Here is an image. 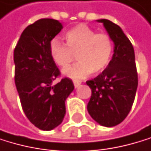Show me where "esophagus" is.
<instances>
[{"mask_svg": "<svg viewBox=\"0 0 151 151\" xmlns=\"http://www.w3.org/2000/svg\"><path fill=\"white\" fill-rule=\"evenodd\" d=\"M73 84H74V87L75 88H78L81 84V82L79 81H73Z\"/></svg>", "mask_w": 151, "mask_h": 151, "instance_id": "34e87169", "label": "esophagus"}]
</instances>
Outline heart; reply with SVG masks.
<instances>
[{
    "label": "heart",
    "instance_id": "obj_1",
    "mask_svg": "<svg viewBox=\"0 0 151 151\" xmlns=\"http://www.w3.org/2000/svg\"><path fill=\"white\" fill-rule=\"evenodd\" d=\"M64 39L65 44L58 38H52L49 44V52L52 61L62 68L67 67L76 55L79 62L63 70L65 76L80 80L91 72H102L111 63L114 43L108 34L96 33L87 25L79 24L66 32Z\"/></svg>",
    "mask_w": 151,
    "mask_h": 151
}]
</instances>
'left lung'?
I'll return each mask as SVG.
<instances>
[{
    "label": "left lung",
    "mask_w": 151,
    "mask_h": 151,
    "mask_svg": "<svg viewBox=\"0 0 151 151\" xmlns=\"http://www.w3.org/2000/svg\"><path fill=\"white\" fill-rule=\"evenodd\" d=\"M104 24L114 44V55L107 68L86 83L91 89L88 112L93 119L106 127L122 123L132 109L138 87L134 49L122 28L108 19Z\"/></svg>",
    "instance_id": "obj_1"
}]
</instances>
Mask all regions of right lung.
<instances>
[{
  "label": "right lung",
  "mask_w": 151,
  "mask_h": 151,
  "mask_svg": "<svg viewBox=\"0 0 151 151\" xmlns=\"http://www.w3.org/2000/svg\"><path fill=\"white\" fill-rule=\"evenodd\" d=\"M52 19H41L27 26L14 49L15 84L22 109L36 127L50 131L65 115V100L74 89L71 80L53 81L60 70L49 52L50 41L62 30Z\"/></svg>",
  "instance_id": "obj_1"
}]
</instances>
